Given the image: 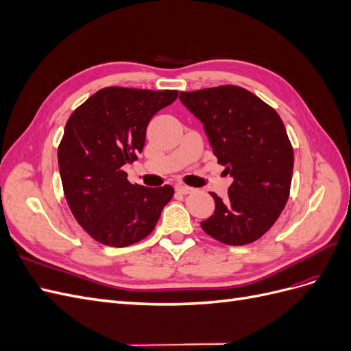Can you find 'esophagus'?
Here are the masks:
<instances>
[{"label":"esophagus","mask_w":351,"mask_h":351,"mask_svg":"<svg viewBox=\"0 0 351 351\" xmlns=\"http://www.w3.org/2000/svg\"><path fill=\"white\" fill-rule=\"evenodd\" d=\"M176 190L182 195H189V193L193 192V187L186 186V184H178V186H176Z\"/></svg>","instance_id":"34e87169"}]
</instances>
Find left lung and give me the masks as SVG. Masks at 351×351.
Instances as JSON below:
<instances>
[{
  "label": "left lung",
  "mask_w": 351,
  "mask_h": 351,
  "mask_svg": "<svg viewBox=\"0 0 351 351\" xmlns=\"http://www.w3.org/2000/svg\"><path fill=\"white\" fill-rule=\"evenodd\" d=\"M180 101L204 124L218 164L234 182L228 197L215 193L206 234L243 246L261 239L289 200L294 154L280 115L247 89L224 84L182 92Z\"/></svg>",
  "instance_id": "8db88e82"
}]
</instances>
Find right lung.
Instances as JSON below:
<instances>
[{"instance_id":"right-lung-1","label":"right lung","mask_w":351,"mask_h":351,"mask_svg":"<svg viewBox=\"0 0 351 351\" xmlns=\"http://www.w3.org/2000/svg\"><path fill=\"white\" fill-rule=\"evenodd\" d=\"M177 90L99 89L74 110L58 146L62 190L71 214L105 246L125 247L152 232L174 189L132 184L125 164L143 151L152 117Z\"/></svg>"}]
</instances>
